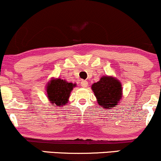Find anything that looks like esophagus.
I'll use <instances>...</instances> for the list:
<instances>
[{
  "label": "esophagus",
  "mask_w": 161,
  "mask_h": 161,
  "mask_svg": "<svg viewBox=\"0 0 161 161\" xmlns=\"http://www.w3.org/2000/svg\"><path fill=\"white\" fill-rule=\"evenodd\" d=\"M88 83L87 81H86V80L81 81V86H82L83 88H86V87L88 86Z\"/></svg>",
  "instance_id": "1"
}]
</instances>
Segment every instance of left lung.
<instances>
[{
	"instance_id": "obj_1",
	"label": "left lung",
	"mask_w": 161,
	"mask_h": 161,
	"mask_svg": "<svg viewBox=\"0 0 161 161\" xmlns=\"http://www.w3.org/2000/svg\"><path fill=\"white\" fill-rule=\"evenodd\" d=\"M92 90L97 102L104 109H112L123 98V87L120 81L110 75H103L98 82L92 85Z\"/></svg>"
}]
</instances>
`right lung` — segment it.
Listing matches in <instances>:
<instances>
[{
    "mask_svg": "<svg viewBox=\"0 0 161 161\" xmlns=\"http://www.w3.org/2000/svg\"><path fill=\"white\" fill-rule=\"evenodd\" d=\"M76 84L68 82L60 78H52L46 85L48 101L54 108H61L69 102L71 92Z\"/></svg>",
    "mask_w": 161,
    "mask_h": 161,
    "instance_id": "1",
    "label": "right lung"
}]
</instances>
